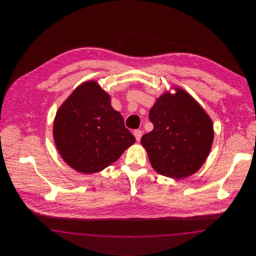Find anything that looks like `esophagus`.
I'll return each instance as SVG.
<instances>
[{
	"label": "esophagus",
	"instance_id": "obj_1",
	"mask_svg": "<svg viewBox=\"0 0 256 256\" xmlns=\"http://www.w3.org/2000/svg\"><path fill=\"white\" fill-rule=\"evenodd\" d=\"M134 134L136 141L139 142L141 140V137H142V132L140 130H134Z\"/></svg>",
	"mask_w": 256,
	"mask_h": 256
}]
</instances>
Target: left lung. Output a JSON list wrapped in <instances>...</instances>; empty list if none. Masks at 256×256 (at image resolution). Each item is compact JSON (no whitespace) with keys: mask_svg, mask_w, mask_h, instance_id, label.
Here are the masks:
<instances>
[{"mask_svg":"<svg viewBox=\"0 0 256 256\" xmlns=\"http://www.w3.org/2000/svg\"><path fill=\"white\" fill-rule=\"evenodd\" d=\"M156 98L148 118L154 130L144 134L152 168L170 178L182 180L200 169L210 152L214 130L209 115L189 93L174 87Z\"/></svg>","mask_w":256,"mask_h":256,"instance_id":"1","label":"left lung"}]
</instances>
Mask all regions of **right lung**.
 Instances as JSON below:
<instances>
[{
  "label": "right lung",
  "mask_w": 256,
  "mask_h": 256,
  "mask_svg": "<svg viewBox=\"0 0 256 256\" xmlns=\"http://www.w3.org/2000/svg\"><path fill=\"white\" fill-rule=\"evenodd\" d=\"M52 134L61 158L86 174L106 169L135 143L110 95L95 80L78 86L61 104Z\"/></svg>",
  "instance_id": "obj_1"
}]
</instances>
